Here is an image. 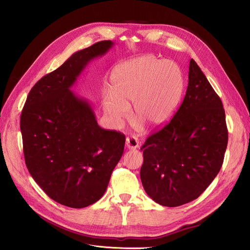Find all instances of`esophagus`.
Masks as SVG:
<instances>
[{"instance_id":"obj_1","label":"esophagus","mask_w":250,"mask_h":250,"mask_svg":"<svg viewBox=\"0 0 250 250\" xmlns=\"http://www.w3.org/2000/svg\"><path fill=\"white\" fill-rule=\"evenodd\" d=\"M126 147L128 149H132V150L137 149L139 147V142L134 137H127L126 138Z\"/></svg>"}]
</instances>
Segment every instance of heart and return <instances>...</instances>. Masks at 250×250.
I'll use <instances>...</instances> for the list:
<instances>
[{
    "instance_id": "heart-1",
    "label": "heart",
    "mask_w": 250,
    "mask_h": 250,
    "mask_svg": "<svg viewBox=\"0 0 250 250\" xmlns=\"http://www.w3.org/2000/svg\"><path fill=\"white\" fill-rule=\"evenodd\" d=\"M111 92L105 110L115 127H121L133 115L150 127L165 124L180 101L184 79L179 66L173 61H160L152 55L134 59L111 77Z\"/></svg>"
}]
</instances>
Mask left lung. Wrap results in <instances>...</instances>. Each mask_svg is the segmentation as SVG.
<instances>
[{
  "label": "left lung",
  "mask_w": 250,
  "mask_h": 250,
  "mask_svg": "<svg viewBox=\"0 0 250 250\" xmlns=\"http://www.w3.org/2000/svg\"><path fill=\"white\" fill-rule=\"evenodd\" d=\"M227 141L222 102L191 59L182 104L171 121L141 147L140 177L148 196L167 207L198 198L218 174Z\"/></svg>",
  "instance_id": "8db88e82"
}]
</instances>
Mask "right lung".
Listing matches in <instances>:
<instances>
[{
	"instance_id": "add662e5",
	"label": "right lung",
	"mask_w": 250,
	"mask_h": 250,
	"mask_svg": "<svg viewBox=\"0 0 250 250\" xmlns=\"http://www.w3.org/2000/svg\"><path fill=\"white\" fill-rule=\"evenodd\" d=\"M113 45L101 41L74 53L34 85L21 114L30 174L50 198L68 207L98 201L124 151V134L101 128L88 100L71 91L90 61Z\"/></svg>"
}]
</instances>
